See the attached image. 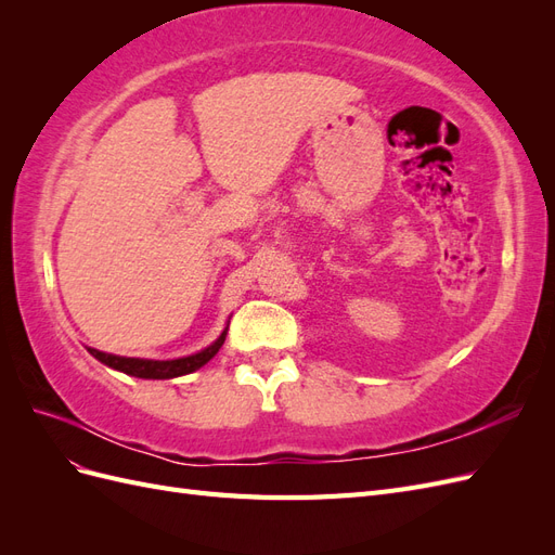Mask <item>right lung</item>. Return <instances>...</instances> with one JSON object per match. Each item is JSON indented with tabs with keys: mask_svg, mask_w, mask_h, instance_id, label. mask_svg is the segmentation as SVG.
I'll list each match as a JSON object with an SVG mask.
<instances>
[{
	"mask_svg": "<svg viewBox=\"0 0 555 555\" xmlns=\"http://www.w3.org/2000/svg\"><path fill=\"white\" fill-rule=\"evenodd\" d=\"M224 345V333L217 338L208 349L198 351L194 357H184V359H176V361H145V359H125V357H113V354H104V351L90 349L92 354L104 361L106 365L115 367V371H122L131 377H141V379H171V377H180V375H190L194 371H198L201 365H206L220 347Z\"/></svg>",
	"mask_w": 555,
	"mask_h": 555,
	"instance_id": "add662e5",
	"label": "right lung"
}]
</instances>
